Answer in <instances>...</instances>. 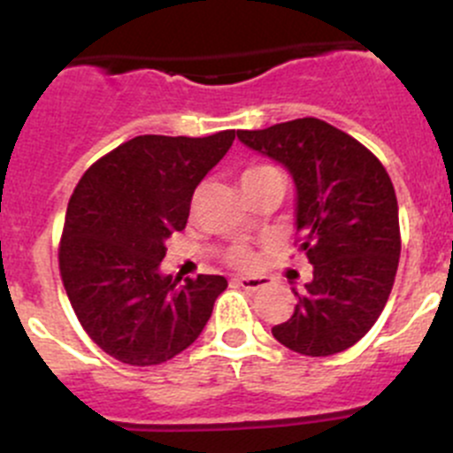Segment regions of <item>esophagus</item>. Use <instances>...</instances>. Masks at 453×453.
Returning <instances> with one entry per match:
<instances>
[{
	"instance_id": "esophagus-1",
	"label": "esophagus",
	"mask_w": 453,
	"mask_h": 453,
	"mask_svg": "<svg viewBox=\"0 0 453 453\" xmlns=\"http://www.w3.org/2000/svg\"><path fill=\"white\" fill-rule=\"evenodd\" d=\"M234 285L243 287V289L248 291H258V289H265V287L269 285V280L265 276H241V278H234Z\"/></svg>"
}]
</instances>
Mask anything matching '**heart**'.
Returning <instances> with one entry per match:
<instances>
[{
  "label": "heart",
  "instance_id": "1",
  "mask_svg": "<svg viewBox=\"0 0 453 453\" xmlns=\"http://www.w3.org/2000/svg\"><path fill=\"white\" fill-rule=\"evenodd\" d=\"M269 171H273V168L265 166V164H258V166H250L248 171L243 173V177H241V181L252 180V177L263 175V173H269ZM226 258H227V263H230L232 267H236V269H252L256 265V254L250 248H245V245H234V248L227 252Z\"/></svg>",
  "mask_w": 453,
  "mask_h": 453
}]
</instances>
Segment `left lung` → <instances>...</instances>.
Segmentation results:
<instances>
[{"instance_id":"1","label":"left lung","mask_w":453,"mask_h":453,"mask_svg":"<svg viewBox=\"0 0 453 453\" xmlns=\"http://www.w3.org/2000/svg\"><path fill=\"white\" fill-rule=\"evenodd\" d=\"M236 135L294 177L296 243L313 265L311 282L294 291V315L272 328L273 337L309 357L350 349L381 315L399 267L390 175L362 142L318 118Z\"/></svg>"}]
</instances>
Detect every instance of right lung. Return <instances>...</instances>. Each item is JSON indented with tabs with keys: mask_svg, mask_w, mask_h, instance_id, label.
Listing matches in <instances>:
<instances>
[{
	"mask_svg": "<svg viewBox=\"0 0 453 453\" xmlns=\"http://www.w3.org/2000/svg\"><path fill=\"white\" fill-rule=\"evenodd\" d=\"M234 142L138 135L91 164L67 203L58 269L87 335L113 359L155 366L188 349L226 291L223 276L159 273L166 239L186 227L190 199Z\"/></svg>",
	"mask_w": 453,
	"mask_h": 453,
	"instance_id": "1",
	"label": "right lung"
}]
</instances>
